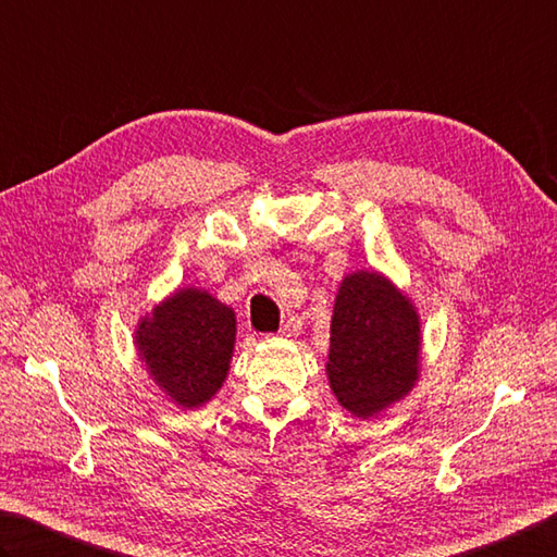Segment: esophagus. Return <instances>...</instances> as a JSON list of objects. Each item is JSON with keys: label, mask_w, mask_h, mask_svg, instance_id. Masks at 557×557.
<instances>
[{"label": "esophagus", "mask_w": 557, "mask_h": 557, "mask_svg": "<svg viewBox=\"0 0 557 557\" xmlns=\"http://www.w3.org/2000/svg\"><path fill=\"white\" fill-rule=\"evenodd\" d=\"M300 330H302L300 318H296V314H290V318L283 322V327L278 330V334H281V337H286V339H296L298 334H300Z\"/></svg>", "instance_id": "1"}]
</instances>
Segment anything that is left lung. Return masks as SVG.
I'll list each match as a JSON object with an SVG mask.
<instances>
[{"label":"left lung","instance_id":"1","mask_svg":"<svg viewBox=\"0 0 557 557\" xmlns=\"http://www.w3.org/2000/svg\"><path fill=\"white\" fill-rule=\"evenodd\" d=\"M324 371L337 403L359 419L377 417L419 383L422 320L412 298L381 271L342 278Z\"/></svg>","mask_w":557,"mask_h":557}]
</instances>
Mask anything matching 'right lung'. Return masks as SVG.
<instances>
[{
    "mask_svg": "<svg viewBox=\"0 0 557 557\" xmlns=\"http://www.w3.org/2000/svg\"><path fill=\"white\" fill-rule=\"evenodd\" d=\"M235 310L203 288L184 286L135 324V351L152 383L180 409L208 405L235 354Z\"/></svg>",
    "mask_w": 557,
    "mask_h": 557,
    "instance_id": "obj_1",
    "label": "right lung"
}]
</instances>
